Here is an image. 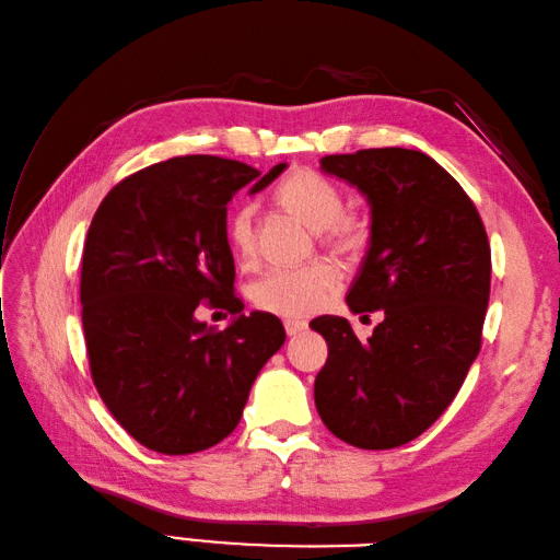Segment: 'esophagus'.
I'll return each instance as SVG.
<instances>
[{
	"mask_svg": "<svg viewBox=\"0 0 560 560\" xmlns=\"http://www.w3.org/2000/svg\"><path fill=\"white\" fill-rule=\"evenodd\" d=\"M283 329H285V334H289V336H298V334H303L307 329V324L305 322H295V319H285L283 322Z\"/></svg>",
	"mask_w": 560,
	"mask_h": 560,
	"instance_id": "obj_1",
	"label": "esophagus"
}]
</instances>
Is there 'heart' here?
<instances>
[{
    "instance_id": "obj_1",
    "label": "heart",
    "mask_w": 560,
    "mask_h": 560,
    "mask_svg": "<svg viewBox=\"0 0 560 560\" xmlns=\"http://www.w3.org/2000/svg\"><path fill=\"white\" fill-rule=\"evenodd\" d=\"M281 210L295 217L312 231H322L334 250L355 253L365 243V224L358 217L341 214L343 195L331 180L310 168H295L275 190ZM255 212L253 202H243L229 219V241L243 265L255 255ZM339 289V271L329 262H310L298 269H271L250 285V303L285 319H305L331 301Z\"/></svg>"
}]
</instances>
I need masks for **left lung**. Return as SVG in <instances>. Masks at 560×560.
<instances>
[{
	"label": "left lung",
	"instance_id": "obj_1",
	"mask_svg": "<svg viewBox=\"0 0 560 560\" xmlns=\"http://www.w3.org/2000/svg\"><path fill=\"white\" fill-rule=\"evenodd\" d=\"M319 168L370 205V248L346 303L353 315L382 310L384 319L365 343L343 317L310 322L329 348L315 406L346 444L396 448L436 422L479 353L487 231L458 180L424 152L329 154Z\"/></svg>",
	"mask_w": 560,
	"mask_h": 560
}]
</instances>
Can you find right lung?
I'll list each match as a JSON object with an SVG mask.
<instances>
[{
  "label": "right lung",
  "mask_w": 560,
  "mask_h": 560,
  "mask_svg": "<svg viewBox=\"0 0 560 560\" xmlns=\"http://www.w3.org/2000/svg\"><path fill=\"white\" fill-rule=\"evenodd\" d=\"M285 168L188 154L124 178L102 200L83 250L81 305L93 382L104 406L150 451L186 456L236 424L265 362L285 341L279 317L243 315L226 205ZM232 312L226 330L197 319Z\"/></svg>",
  "instance_id": "add662e5"
}]
</instances>
